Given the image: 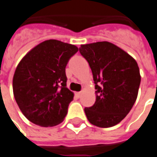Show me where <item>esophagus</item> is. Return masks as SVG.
<instances>
[{
	"label": "esophagus",
	"instance_id": "34e87169",
	"mask_svg": "<svg viewBox=\"0 0 157 157\" xmlns=\"http://www.w3.org/2000/svg\"><path fill=\"white\" fill-rule=\"evenodd\" d=\"M76 96L78 97V98H80L81 92H76Z\"/></svg>",
	"mask_w": 157,
	"mask_h": 157
}]
</instances>
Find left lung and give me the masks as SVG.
Masks as SVG:
<instances>
[{
  "instance_id": "obj_1",
  "label": "left lung",
  "mask_w": 157,
  "mask_h": 157,
  "mask_svg": "<svg viewBox=\"0 0 157 157\" xmlns=\"http://www.w3.org/2000/svg\"><path fill=\"white\" fill-rule=\"evenodd\" d=\"M79 52L91 67L96 101L85 108L91 124L109 128L117 124L135 104L141 76L135 59L120 47L107 41L81 45Z\"/></svg>"
}]
</instances>
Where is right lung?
I'll return each instance as SVG.
<instances>
[{
    "mask_svg": "<svg viewBox=\"0 0 157 157\" xmlns=\"http://www.w3.org/2000/svg\"><path fill=\"white\" fill-rule=\"evenodd\" d=\"M78 50L74 45L48 40L33 47L19 63L13 91L30 122L42 127L63 122L74 96L66 87V66Z\"/></svg>",
    "mask_w": 157,
    "mask_h": 157,
    "instance_id": "right-lung-1",
    "label": "right lung"
}]
</instances>
